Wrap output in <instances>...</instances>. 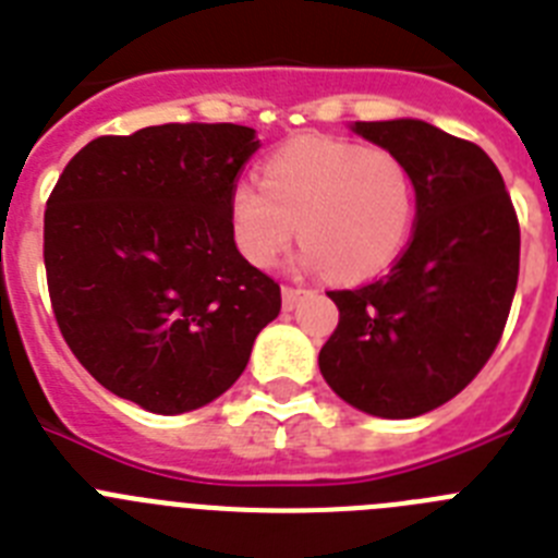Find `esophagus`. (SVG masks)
Masks as SVG:
<instances>
[{"mask_svg":"<svg viewBox=\"0 0 558 558\" xmlns=\"http://www.w3.org/2000/svg\"><path fill=\"white\" fill-rule=\"evenodd\" d=\"M302 293H304V290L290 288V284H284V288H282V307L284 310H293L295 304H299V299H302Z\"/></svg>","mask_w":558,"mask_h":558,"instance_id":"1","label":"esophagus"}]
</instances>
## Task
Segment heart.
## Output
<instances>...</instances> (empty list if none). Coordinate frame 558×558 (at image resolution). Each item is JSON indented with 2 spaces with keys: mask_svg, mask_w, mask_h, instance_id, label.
Segmentation results:
<instances>
[{
  "mask_svg": "<svg viewBox=\"0 0 558 558\" xmlns=\"http://www.w3.org/2000/svg\"><path fill=\"white\" fill-rule=\"evenodd\" d=\"M416 190L397 153L332 136H304L265 161L263 184L236 181L229 226L236 248L270 268L293 243L295 223L307 245L302 263L338 279H368L405 248Z\"/></svg>",
  "mask_w": 558,
  "mask_h": 558,
  "instance_id": "1",
  "label": "heart"
}]
</instances>
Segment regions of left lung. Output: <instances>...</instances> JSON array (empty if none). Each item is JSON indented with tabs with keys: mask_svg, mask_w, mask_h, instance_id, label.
Returning a JSON list of instances; mask_svg holds the SVG:
<instances>
[{
	"mask_svg": "<svg viewBox=\"0 0 558 558\" xmlns=\"http://www.w3.org/2000/svg\"><path fill=\"white\" fill-rule=\"evenodd\" d=\"M413 175L416 229L391 274L332 290L338 329L318 354L327 386L379 418H413L470 386L495 352L520 274V223L477 145L422 120L354 122Z\"/></svg>",
	"mask_w": 558,
	"mask_h": 558,
	"instance_id": "left-lung-1",
	"label": "left lung"
}]
</instances>
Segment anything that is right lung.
I'll return each mask as SVG.
<instances>
[{
    "mask_svg": "<svg viewBox=\"0 0 558 558\" xmlns=\"http://www.w3.org/2000/svg\"><path fill=\"white\" fill-rule=\"evenodd\" d=\"M254 128L153 125L88 142L44 211L58 327L92 377L161 416L195 411L245 372L279 284L236 251L229 192Z\"/></svg>",
    "mask_w": 558,
    "mask_h": 558,
    "instance_id": "obj_1",
    "label": "right lung"
}]
</instances>
